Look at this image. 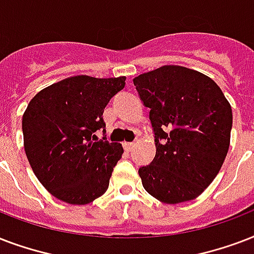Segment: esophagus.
Listing matches in <instances>:
<instances>
[{"instance_id": "esophagus-1", "label": "esophagus", "mask_w": 254, "mask_h": 254, "mask_svg": "<svg viewBox=\"0 0 254 254\" xmlns=\"http://www.w3.org/2000/svg\"><path fill=\"white\" fill-rule=\"evenodd\" d=\"M123 147H125V149L127 151V152H131V151L133 149V147H135V143H125Z\"/></svg>"}]
</instances>
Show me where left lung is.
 <instances>
[{
	"instance_id": "1",
	"label": "left lung",
	"mask_w": 254,
	"mask_h": 254,
	"mask_svg": "<svg viewBox=\"0 0 254 254\" xmlns=\"http://www.w3.org/2000/svg\"><path fill=\"white\" fill-rule=\"evenodd\" d=\"M155 132L156 155L139 168L159 201L193 200L219 174L229 149L232 107L209 76L167 64L133 78Z\"/></svg>"
}]
</instances>
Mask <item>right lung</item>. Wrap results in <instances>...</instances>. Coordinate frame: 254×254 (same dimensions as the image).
<instances>
[{
	"label": "right lung",
	"mask_w": 254,
	"mask_h": 254,
	"mask_svg": "<svg viewBox=\"0 0 254 254\" xmlns=\"http://www.w3.org/2000/svg\"><path fill=\"white\" fill-rule=\"evenodd\" d=\"M125 84L126 76H70L41 90L27 105L22 117L25 152L37 179L54 197L84 205L107 190L123 147L106 137L94 139L106 127L105 107Z\"/></svg>",
	"instance_id": "add662e5"
}]
</instances>
